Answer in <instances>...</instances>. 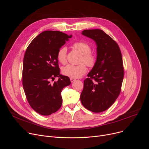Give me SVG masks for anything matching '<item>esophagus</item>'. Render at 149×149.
I'll return each instance as SVG.
<instances>
[{"mask_svg": "<svg viewBox=\"0 0 149 149\" xmlns=\"http://www.w3.org/2000/svg\"><path fill=\"white\" fill-rule=\"evenodd\" d=\"M70 81H71V82H73L74 81H75V79H74V78H70Z\"/></svg>", "mask_w": 149, "mask_h": 149, "instance_id": "esophagus-1", "label": "esophagus"}]
</instances>
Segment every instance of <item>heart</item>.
<instances>
[{"mask_svg":"<svg viewBox=\"0 0 149 149\" xmlns=\"http://www.w3.org/2000/svg\"><path fill=\"white\" fill-rule=\"evenodd\" d=\"M72 47L82 54L81 61L84 62L89 67H93L95 63L96 57L91 51V47L85 42L78 41L73 44ZM67 49L65 47L60 48L57 52V58L62 64L67 62ZM87 72V67L84 63L79 65L68 64L63 68L62 72L66 76L72 78L81 77Z\"/></svg>","mask_w":149,"mask_h":149,"instance_id":"obj_1","label":"heart"}]
</instances>
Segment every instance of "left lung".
<instances>
[{
	"instance_id": "left-lung-1",
	"label": "left lung",
	"mask_w": 149,
	"mask_h": 149,
	"mask_svg": "<svg viewBox=\"0 0 149 149\" xmlns=\"http://www.w3.org/2000/svg\"><path fill=\"white\" fill-rule=\"evenodd\" d=\"M82 34L95 42L97 55L84 81L80 100L85 108L100 113L110 107L120 93L124 78L121 53L116 42L101 29L84 30Z\"/></svg>"
}]
</instances>
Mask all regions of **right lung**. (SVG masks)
<instances>
[{"label":"right lung","instance_id":"right-lung-1","mask_svg":"<svg viewBox=\"0 0 149 149\" xmlns=\"http://www.w3.org/2000/svg\"><path fill=\"white\" fill-rule=\"evenodd\" d=\"M72 37L57 31L39 34L28 47L24 58L22 84L31 107L42 116H49L62 105V89L71 84L68 77L59 74L57 52ZM58 77L53 84L51 79Z\"/></svg>","mask_w":149,"mask_h":149}]
</instances>
